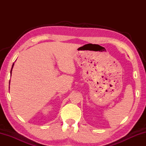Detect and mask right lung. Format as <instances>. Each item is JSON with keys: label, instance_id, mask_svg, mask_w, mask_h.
Segmentation results:
<instances>
[{"label": "right lung", "instance_id": "right-lung-1", "mask_svg": "<svg viewBox=\"0 0 146 146\" xmlns=\"http://www.w3.org/2000/svg\"><path fill=\"white\" fill-rule=\"evenodd\" d=\"M13 65H14V64H13V66H12V68H11V72H10V73H11V71H12V69H13Z\"/></svg>", "mask_w": 146, "mask_h": 146}]
</instances>
